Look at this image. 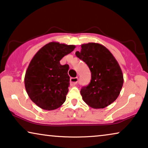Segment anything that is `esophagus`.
<instances>
[{
    "instance_id": "esophagus-1",
    "label": "esophagus",
    "mask_w": 148,
    "mask_h": 148,
    "mask_svg": "<svg viewBox=\"0 0 148 148\" xmlns=\"http://www.w3.org/2000/svg\"><path fill=\"white\" fill-rule=\"evenodd\" d=\"M70 84L71 85H74L78 82V78L77 77L76 78H70Z\"/></svg>"
}]
</instances>
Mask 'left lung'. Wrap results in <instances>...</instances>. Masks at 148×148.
Wrapping results in <instances>:
<instances>
[{
  "label": "left lung",
  "mask_w": 148,
  "mask_h": 148,
  "mask_svg": "<svg viewBox=\"0 0 148 148\" xmlns=\"http://www.w3.org/2000/svg\"><path fill=\"white\" fill-rule=\"evenodd\" d=\"M76 56L87 64L91 72L89 84L80 90L82 99L95 109L107 107L119 96L124 78L122 70L111 52L99 43L81 45Z\"/></svg>",
  "instance_id": "1"
}]
</instances>
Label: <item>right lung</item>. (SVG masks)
Segmentation results:
<instances>
[{
    "mask_svg": "<svg viewBox=\"0 0 148 148\" xmlns=\"http://www.w3.org/2000/svg\"><path fill=\"white\" fill-rule=\"evenodd\" d=\"M75 45L51 42L43 46L32 59L24 83L29 97L45 110H53L64 103L70 85L68 64L60 60L75 49Z\"/></svg>",
    "mask_w": 148,
    "mask_h": 148,
    "instance_id": "add662e5",
    "label": "right lung"
}]
</instances>
